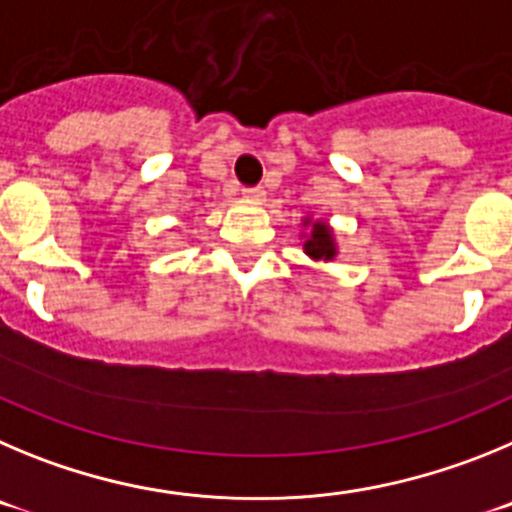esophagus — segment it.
<instances>
[{
    "instance_id": "1",
    "label": "esophagus",
    "mask_w": 512,
    "mask_h": 512,
    "mask_svg": "<svg viewBox=\"0 0 512 512\" xmlns=\"http://www.w3.org/2000/svg\"><path fill=\"white\" fill-rule=\"evenodd\" d=\"M265 188L262 186H255V188H245V191H242V196H245L247 201H252V204H260L262 199H265Z\"/></svg>"
}]
</instances>
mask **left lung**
I'll return each instance as SVG.
<instances>
[{
    "instance_id": "1",
    "label": "left lung",
    "mask_w": 512,
    "mask_h": 512,
    "mask_svg": "<svg viewBox=\"0 0 512 512\" xmlns=\"http://www.w3.org/2000/svg\"><path fill=\"white\" fill-rule=\"evenodd\" d=\"M301 227L306 232H301L303 239V252L308 255V260L313 262H334L339 255V245H336L334 229L326 219H311V216H303Z\"/></svg>"
}]
</instances>
